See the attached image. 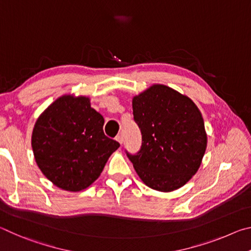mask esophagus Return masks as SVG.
Here are the masks:
<instances>
[{
    "label": "esophagus",
    "instance_id": "obj_1",
    "mask_svg": "<svg viewBox=\"0 0 251 251\" xmlns=\"http://www.w3.org/2000/svg\"><path fill=\"white\" fill-rule=\"evenodd\" d=\"M116 141L122 145V144H123V136L122 135H117L116 136Z\"/></svg>",
    "mask_w": 251,
    "mask_h": 251
}]
</instances>
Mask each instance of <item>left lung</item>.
<instances>
[{
  "mask_svg": "<svg viewBox=\"0 0 251 251\" xmlns=\"http://www.w3.org/2000/svg\"><path fill=\"white\" fill-rule=\"evenodd\" d=\"M134 121L142 133L136 154L127 151L139 178L158 192L184 186L197 173L207 135L194 101L165 85H152L133 99Z\"/></svg>",
  "mask_w": 251,
  "mask_h": 251,
  "instance_id": "obj_1",
  "label": "left lung"
}]
</instances>
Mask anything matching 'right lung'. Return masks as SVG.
Here are the masks:
<instances>
[{"label": "right lung", "mask_w": 251, "mask_h": 251, "mask_svg": "<svg viewBox=\"0 0 251 251\" xmlns=\"http://www.w3.org/2000/svg\"><path fill=\"white\" fill-rule=\"evenodd\" d=\"M103 125V116L87 97L65 95L50 104L32 134L34 157L45 177L70 192L92 185L120 147L104 134Z\"/></svg>", "instance_id": "add662e5"}]
</instances>
